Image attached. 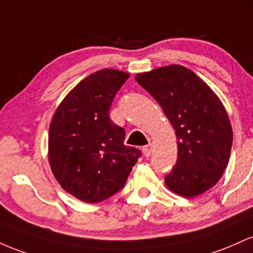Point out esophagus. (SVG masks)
I'll list each match as a JSON object with an SVG mask.
<instances>
[{"label":"esophagus","instance_id":"34e87169","mask_svg":"<svg viewBox=\"0 0 253 253\" xmlns=\"http://www.w3.org/2000/svg\"><path fill=\"white\" fill-rule=\"evenodd\" d=\"M143 154H144V157H150V154H152V152H153V144L152 143H149V144H147V146H144L143 147Z\"/></svg>","mask_w":253,"mask_h":253}]
</instances>
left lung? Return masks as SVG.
Instances as JSON below:
<instances>
[{
	"instance_id": "left-lung-1",
	"label": "left lung",
	"mask_w": 253,
	"mask_h": 253,
	"mask_svg": "<svg viewBox=\"0 0 253 253\" xmlns=\"http://www.w3.org/2000/svg\"><path fill=\"white\" fill-rule=\"evenodd\" d=\"M135 80L158 101L175 130L178 159L165 177L166 186L183 197L204 194L226 169L233 142L221 100L202 79L179 64L137 74Z\"/></svg>"
}]
</instances>
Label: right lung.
I'll return each mask as SVG.
<instances>
[{
  "mask_svg": "<svg viewBox=\"0 0 253 253\" xmlns=\"http://www.w3.org/2000/svg\"><path fill=\"white\" fill-rule=\"evenodd\" d=\"M129 74L101 69L68 93L49 130V163L59 185L86 203L124 186L142 153L124 144L126 131L110 118L113 98Z\"/></svg>",
  "mask_w": 253,
  "mask_h": 253,
  "instance_id": "1",
  "label": "right lung"
}]
</instances>
